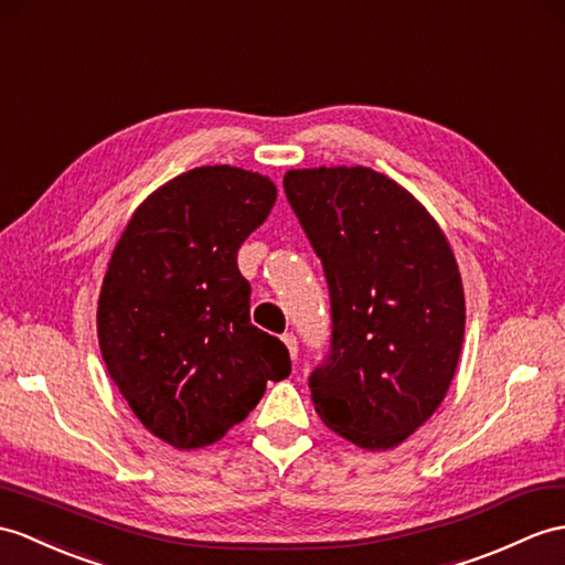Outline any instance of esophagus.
<instances>
[{
    "label": "esophagus",
    "instance_id": "1",
    "mask_svg": "<svg viewBox=\"0 0 565 565\" xmlns=\"http://www.w3.org/2000/svg\"><path fill=\"white\" fill-rule=\"evenodd\" d=\"M281 342L286 344L288 353H291V359H296V356H298V339L294 337V332H286V334H281Z\"/></svg>",
    "mask_w": 565,
    "mask_h": 565
}]
</instances>
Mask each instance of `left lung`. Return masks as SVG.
I'll return each instance as SVG.
<instances>
[{
	"label": "left lung",
	"mask_w": 565,
	"mask_h": 565,
	"mask_svg": "<svg viewBox=\"0 0 565 565\" xmlns=\"http://www.w3.org/2000/svg\"><path fill=\"white\" fill-rule=\"evenodd\" d=\"M332 298V349L310 375L315 412L363 450H392L436 414L465 342V288L438 221L365 166L284 175Z\"/></svg>",
	"instance_id": "8db88e82"
}]
</instances>
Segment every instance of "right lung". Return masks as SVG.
<instances>
[{
	"label": "right lung",
	"mask_w": 565,
	"mask_h": 565,
	"mask_svg": "<svg viewBox=\"0 0 565 565\" xmlns=\"http://www.w3.org/2000/svg\"><path fill=\"white\" fill-rule=\"evenodd\" d=\"M277 185L245 168H192L129 218L98 296V344L129 409L178 450L221 440L291 373L277 337L250 322L238 250Z\"/></svg>",
	"instance_id": "obj_1"
}]
</instances>
